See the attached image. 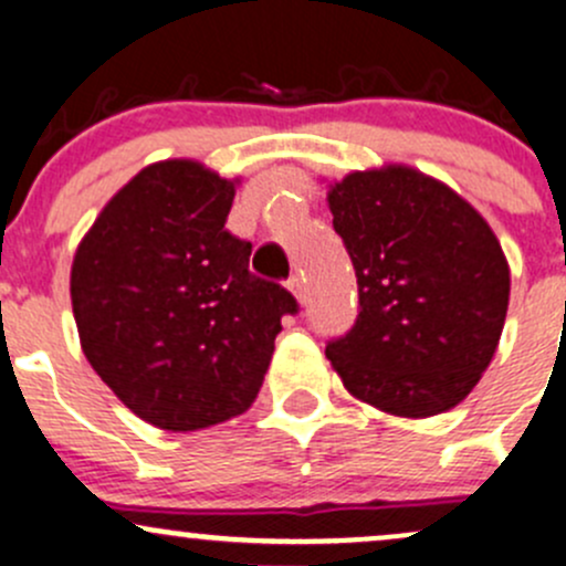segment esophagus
<instances>
[{
  "label": "esophagus",
  "instance_id": "34e87169",
  "mask_svg": "<svg viewBox=\"0 0 566 566\" xmlns=\"http://www.w3.org/2000/svg\"><path fill=\"white\" fill-rule=\"evenodd\" d=\"M285 289L296 296V302H305V281H302V275H291Z\"/></svg>",
  "mask_w": 566,
  "mask_h": 566
}]
</instances>
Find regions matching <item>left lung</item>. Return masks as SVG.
<instances>
[{"label":"left lung","instance_id":"obj_1","mask_svg":"<svg viewBox=\"0 0 566 566\" xmlns=\"http://www.w3.org/2000/svg\"><path fill=\"white\" fill-rule=\"evenodd\" d=\"M360 313L327 360L355 399L429 418L479 385L501 340L509 261L484 217L449 184L407 165L329 184Z\"/></svg>","mask_w":566,"mask_h":566}]
</instances>
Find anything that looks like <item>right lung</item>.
<instances>
[{
	"mask_svg": "<svg viewBox=\"0 0 566 566\" xmlns=\"http://www.w3.org/2000/svg\"><path fill=\"white\" fill-rule=\"evenodd\" d=\"M239 178L195 159L143 167L117 189L71 266L80 344L137 418L195 432L259 396L296 300L250 272L253 244L226 231Z\"/></svg>",
	"mask_w": 566,
	"mask_h": 566,
	"instance_id": "obj_1",
	"label": "right lung"
}]
</instances>
